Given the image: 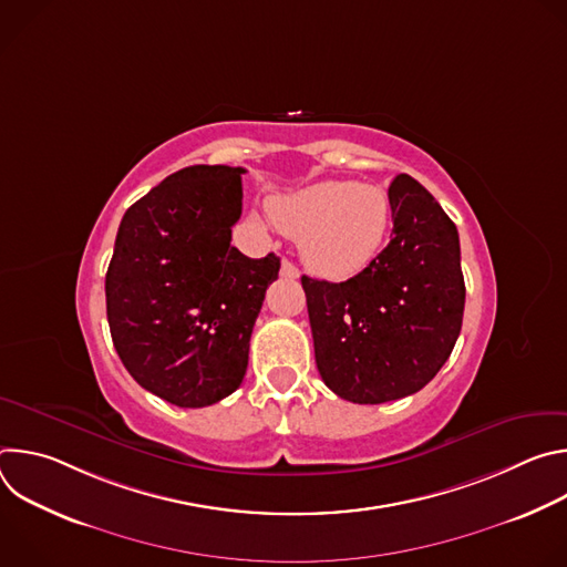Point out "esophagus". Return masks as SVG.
Returning a JSON list of instances; mask_svg holds the SVG:
<instances>
[{
    "mask_svg": "<svg viewBox=\"0 0 567 567\" xmlns=\"http://www.w3.org/2000/svg\"><path fill=\"white\" fill-rule=\"evenodd\" d=\"M280 276L287 278V280H296V278L300 276V271H298V267H296L293 262L282 260V265H280Z\"/></svg>",
    "mask_w": 567,
    "mask_h": 567,
    "instance_id": "34e87169",
    "label": "esophagus"
}]
</instances>
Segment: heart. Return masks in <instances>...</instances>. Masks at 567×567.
<instances>
[{"label": "heart", "instance_id": "b5f03b06", "mask_svg": "<svg viewBox=\"0 0 567 567\" xmlns=\"http://www.w3.org/2000/svg\"><path fill=\"white\" fill-rule=\"evenodd\" d=\"M267 208L282 233L300 239L305 265L330 280H346L370 267L392 226L385 190L346 179L276 195Z\"/></svg>", "mask_w": 567, "mask_h": 567}]
</instances>
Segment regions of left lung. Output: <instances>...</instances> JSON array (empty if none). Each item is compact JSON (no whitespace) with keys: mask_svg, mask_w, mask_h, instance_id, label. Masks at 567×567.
<instances>
[{"mask_svg":"<svg viewBox=\"0 0 567 567\" xmlns=\"http://www.w3.org/2000/svg\"><path fill=\"white\" fill-rule=\"evenodd\" d=\"M392 239L346 282L302 276L318 372L352 403H383L422 390L462 330L460 237L413 177L388 188Z\"/></svg>","mask_w":567,"mask_h":567,"instance_id":"1","label":"left lung"}]
</instances>
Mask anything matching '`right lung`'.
Instances as JSON below:
<instances>
[{"mask_svg": "<svg viewBox=\"0 0 567 567\" xmlns=\"http://www.w3.org/2000/svg\"><path fill=\"white\" fill-rule=\"evenodd\" d=\"M245 168L190 166L132 204L105 276L114 348L152 394L204 409L235 392L280 260L230 247Z\"/></svg>", "mask_w": 567, "mask_h": 567, "instance_id": "1", "label": "right lung"}]
</instances>
